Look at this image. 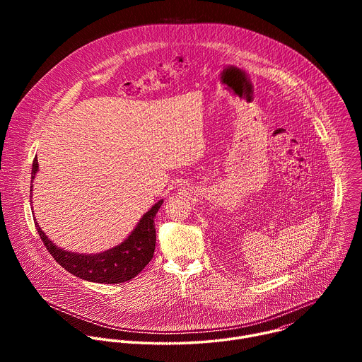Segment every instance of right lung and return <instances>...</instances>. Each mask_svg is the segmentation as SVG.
Masks as SVG:
<instances>
[{
  "mask_svg": "<svg viewBox=\"0 0 362 362\" xmlns=\"http://www.w3.org/2000/svg\"><path fill=\"white\" fill-rule=\"evenodd\" d=\"M37 170L38 160L34 159L31 179L35 177ZM162 203L163 199L159 200L156 204H153V208L143 215V218L126 240L109 250L95 255H81L63 250L45 236L37 222L35 228L47 250L67 272L90 282L122 284L133 279L151 261L154 247H156L154 218H156V214L160 209Z\"/></svg>",
  "mask_w": 362,
  "mask_h": 362,
  "instance_id": "add662e5",
  "label": "right lung"
}]
</instances>
